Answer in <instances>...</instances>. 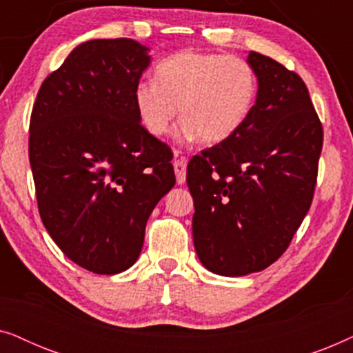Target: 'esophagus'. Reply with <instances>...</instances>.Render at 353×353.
Returning a JSON list of instances; mask_svg holds the SVG:
<instances>
[{"label": "esophagus", "instance_id": "1", "mask_svg": "<svg viewBox=\"0 0 353 353\" xmlns=\"http://www.w3.org/2000/svg\"><path fill=\"white\" fill-rule=\"evenodd\" d=\"M173 168H175L176 185H185L186 181V161L185 159H178L173 162Z\"/></svg>", "mask_w": 353, "mask_h": 353}]
</instances>
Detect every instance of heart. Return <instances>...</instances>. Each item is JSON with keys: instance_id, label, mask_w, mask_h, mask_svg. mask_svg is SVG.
I'll return each instance as SVG.
<instances>
[{"instance_id": "obj_1", "label": "heart", "mask_w": 353, "mask_h": 353, "mask_svg": "<svg viewBox=\"0 0 353 353\" xmlns=\"http://www.w3.org/2000/svg\"><path fill=\"white\" fill-rule=\"evenodd\" d=\"M257 77L238 56L185 50L156 67V80H139L133 103L143 127L162 137L180 115L181 141L219 144L234 137L252 112Z\"/></svg>"}]
</instances>
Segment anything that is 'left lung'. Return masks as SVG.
<instances>
[{"label": "left lung", "mask_w": 353, "mask_h": 353, "mask_svg": "<svg viewBox=\"0 0 353 353\" xmlns=\"http://www.w3.org/2000/svg\"><path fill=\"white\" fill-rule=\"evenodd\" d=\"M257 98L234 137L188 163L192 241L220 276L262 272L281 257L313 199L323 128L301 77L249 51Z\"/></svg>", "instance_id": "1"}]
</instances>
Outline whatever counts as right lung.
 I'll return each mask as SVG.
<instances>
[{
    "label": "right lung",
    "mask_w": 353,
    "mask_h": 353,
    "mask_svg": "<svg viewBox=\"0 0 353 353\" xmlns=\"http://www.w3.org/2000/svg\"><path fill=\"white\" fill-rule=\"evenodd\" d=\"M149 64V48L132 38L85 41L33 104L28 157L41 221L72 262L98 274L137 262L149 215L175 186L170 149L133 103Z\"/></svg>",
    "instance_id": "obj_1"
}]
</instances>
